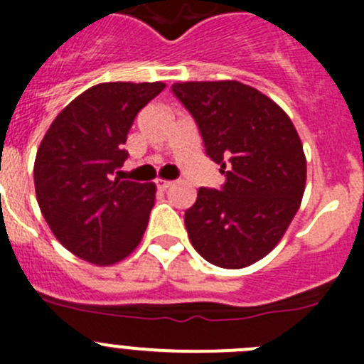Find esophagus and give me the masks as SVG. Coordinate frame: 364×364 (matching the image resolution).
Here are the masks:
<instances>
[{
    "label": "esophagus",
    "instance_id": "1",
    "mask_svg": "<svg viewBox=\"0 0 364 364\" xmlns=\"http://www.w3.org/2000/svg\"><path fill=\"white\" fill-rule=\"evenodd\" d=\"M173 186L171 180H164V178H157V188L159 189H169Z\"/></svg>",
    "mask_w": 364,
    "mask_h": 364
}]
</instances>
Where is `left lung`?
<instances>
[{
    "mask_svg": "<svg viewBox=\"0 0 364 364\" xmlns=\"http://www.w3.org/2000/svg\"><path fill=\"white\" fill-rule=\"evenodd\" d=\"M171 89L227 176L221 191L200 188L186 210L189 240L210 264L247 268L279 245L302 203L307 162L299 132L272 98L241 82H178Z\"/></svg>",
    "mask_w": 364,
    "mask_h": 364,
    "instance_id": "8db88e82",
    "label": "left lung"
}]
</instances>
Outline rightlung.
Listing matches in <instances>:
<instances>
[{
	"instance_id": "obj_1",
	"label": "right lung",
	"mask_w": 364,
	"mask_h": 364,
	"mask_svg": "<svg viewBox=\"0 0 364 364\" xmlns=\"http://www.w3.org/2000/svg\"><path fill=\"white\" fill-rule=\"evenodd\" d=\"M162 82H105L60 110L33 164L37 203L53 236L76 257L110 266L143 240L155 203L154 182L121 180L123 144L137 112Z\"/></svg>"
}]
</instances>
